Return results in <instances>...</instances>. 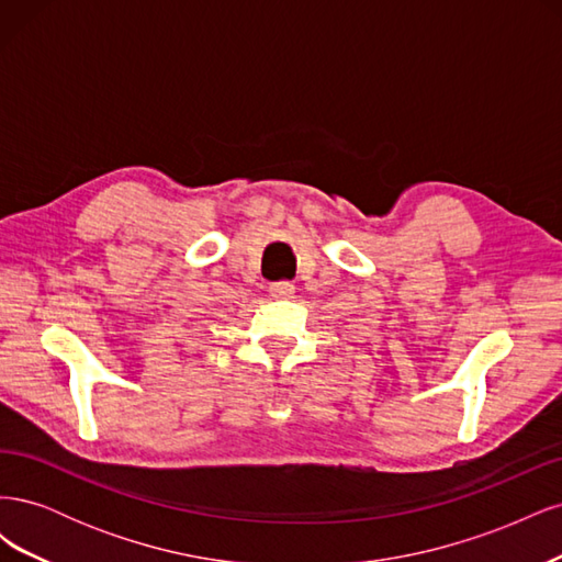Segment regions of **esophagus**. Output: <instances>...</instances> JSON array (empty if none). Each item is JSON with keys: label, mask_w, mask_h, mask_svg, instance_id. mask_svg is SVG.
Instances as JSON below:
<instances>
[{"label": "esophagus", "mask_w": 562, "mask_h": 562, "mask_svg": "<svg viewBox=\"0 0 562 562\" xmlns=\"http://www.w3.org/2000/svg\"><path fill=\"white\" fill-rule=\"evenodd\" d=\"M293 293H295V285L288 283V281L269 285V295L277 297V300H288V297H293Z\"/></svg>", "instance_id": "obj_1"}]
</instances>
